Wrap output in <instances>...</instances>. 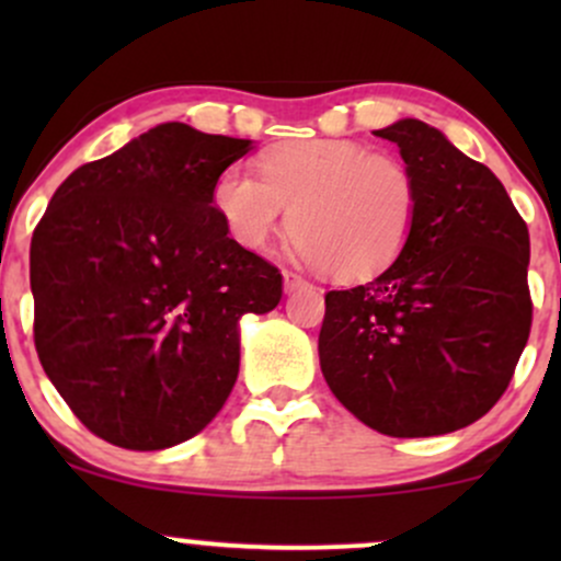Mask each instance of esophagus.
Returning a JSON list of instances; mask_svg holds the SVG:
<instances>
[{
    "label": "esophagus",
    "mask_w": 561,
    "mask_h": 561,
    "mask_svg": "<svg viewBox=\"0 0 561 561\" xmlns=\"http://www.w3.org/2000/svg\"><path fill=\"white\" fill-rule=\"evenodd\" d=\"M308 282L302 279L300 274H293V272H285V293H295V289L306 287Z\"/></svg>",
    "instance_id": "34e87169"
}]
</instances>
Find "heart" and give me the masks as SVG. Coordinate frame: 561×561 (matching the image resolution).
<instances>
[{
  "label": "heart",
  "mask_w": 561,
  "mask_h": 561,
  "mask_svg": "<svg viewBox=\"0 0 561 561\" xmlns=\"http://www.w3.org/2000/svg\"><path fill=\"white\" fill-rule=\"evenodd\" d=\"M248 169H227L214 208L242 248L266 250L285 229L298 253L334 279H369L401 255L420 214V184L401 158L366 152L345 139H300L274 147Z\"/></svg>",
  "instance_id": "heart-1"
}]
</instances>
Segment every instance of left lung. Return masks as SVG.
Listing matches in <instances>:
<instances>
[{
    "instance_id": "8db88e82",
    "label": "left lung",
    "mask_w": 561,
    "mask_h": 561,
    "mask_svg": "<svg viewBox=\"0 0 561 561\" xmlns=\"http://www.w3.org/2000/svg\"><path fill=\"white\" fill-rule=\"evenodd\" d=\"M420 184L414 231L366 285L327 293L321 375L366 427L430 437L504 396L530 334V234L504 184L416 118L379 128Z\"/></svg>"
}]
</instances>
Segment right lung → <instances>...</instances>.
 <instances>
[{"instance_id":"right-lung-1","label":"right lung","mask_w":561,"mask_h":561,"mask_svg":"<svg viewBox=\"0 0 561 561\" xmlns=\"http://www.w3.org/2000/svg\"><path fill=\"white\" fill-rule=\"evenodd\" d=\"M250 150L160 124L70 173L38 221V362L113 446L163 450L208 427L240 375V319L282 300V274L214 208L216 179Z\"/></svg>"}]
</instances>
